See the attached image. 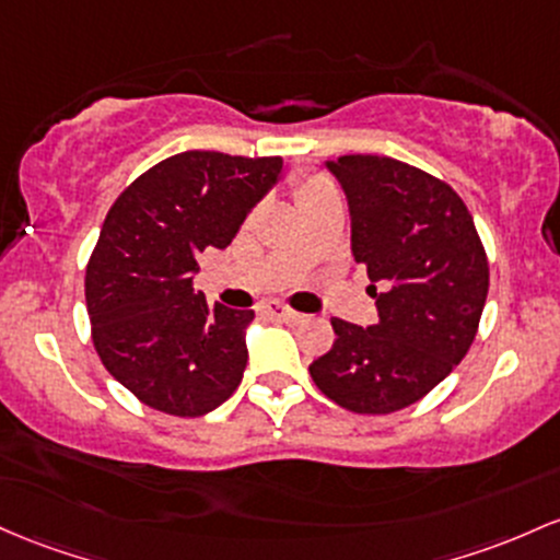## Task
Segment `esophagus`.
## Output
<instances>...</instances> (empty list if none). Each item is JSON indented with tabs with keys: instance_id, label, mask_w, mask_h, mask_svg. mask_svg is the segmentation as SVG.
Masks as SVG:
<instances>
[{
	"instance_id": "obj_1",
	"label": "esophagus",
	"mask_w": 560,
	"mask_h": 560,
	"mask_svg": "<svg viewBox=\"0 0 560 560\" xmlns=\"http://www.w3.org/2000/svg\"><path fill=\"white\" fill-rule=\"evenodd\" d=\"M266 313L270 318H276V322H284V324H300V322H303V313L287 308V305H281V303H270Z\"/></svg>"
}]
</instances>
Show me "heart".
<instances>
[{"mask_svg": "<svg viewBox=\"0 0 560 560\" xmlns=\"http://www.w3.org/2000/svg\"><path fill=\"white\" fill-rule=\"evenodd\" d=\"M324 190H331V183L324 175H316V172H311V175H303L300 180H294V196H298V205L300 201H308V199H313V196L324 194Z\"/></svg>", "mask_w": 560, "mask_h": 560, "instance_id": "obj_1", "label": "heart"}]
</instances>
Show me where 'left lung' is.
<instances>
[{
	"label": "left lung",
	"mask_w": 560,
	"mask_h": 560,
	"mask_svg": "<svg viewBox=\"0 0 560 560\" xmlns=\"http://www.w3.org/2000/svg\"><path fill=\"white\" fill-rule=\"evenodd\" d=\"M350 207V249L377 303L372 327L331 318L337 340L308 366L324 396L355 415L420 401L465 359L489 292V260L457 190L374 153L327 162Z\"/></svg>",
	"instance_id": "8db88e82"
}]
</instances>
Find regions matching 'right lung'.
I'll use <instances>...</instances> for the list:
<instances>
[{
	"mask_svg": "<svg viewBox=\"0 0 560 560\" xmlns=\"http://www.w3.org/2000/svg\"><path fill=\"white\" fill-rule=\"evenodd\" d=\"M281 156L183 151L119 194L84 276L92 342L145 407L201 417L238 388L255 311L194 292L199 252L225 249L279 180Z\"/></svg>",
	"mask_w": 560,
	"mask_h": 560,
	"instance_id": "add662e5",
	"label": "right lung"
}]
</instances>
